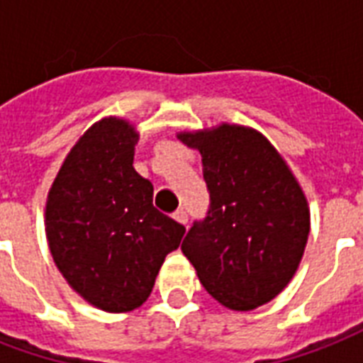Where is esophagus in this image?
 Masks as SVG:
<instances>
[{
  "label": "esophagus",
  "mask_w": 363,
  "mask_h": 363,
  "mask_svg": "<svg viewBox=\"0 0 363 363\" xmlns=\"http://www.w3.org/2000/svg\"><path fill=\"white\" fill-rule=\"evenodd\" d=\"M174 220L178 221V223H182V225H187V212H185L184 208H179V210L174 212Z\"/></svg>",
  "instance_id": "esophagus-1"
}]
</instances>
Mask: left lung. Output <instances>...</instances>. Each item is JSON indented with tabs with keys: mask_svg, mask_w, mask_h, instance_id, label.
Wrapping results in <instances>:
<instances>
[{
	"mask_svg": "<svg viewBox=\"0 0 363 363\" xmlns=\"http://www.w3.org/2000/svg\"><path fill=\"white\" fill-rule=\"evenodd\" d=\"M178 138L201 151L210 193L206 216L193 221L182 252L223 307L265 305L288 286L307 246L311 216L301 187L252 128L221 125Z\"/></svg>",
	"mask_w": 363,
	"mask_h": 363,
	"instance_id": "left-lung-1",
	"label": "left lung"
}]
</instances>
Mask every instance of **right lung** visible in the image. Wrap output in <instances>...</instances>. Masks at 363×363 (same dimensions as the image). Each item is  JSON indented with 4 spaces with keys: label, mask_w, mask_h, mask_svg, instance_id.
<instances>
[{
    "label": "right lung",
    "mask_w": 363,
    "mask_h": 363,
    "mask_svg": "<svg viewBox=\"0 0 363 363\" xmlns=\"http://www.w3.org/2000/svg\"><path fill=\"white\" fill-rule=\"evenodd\" d=\"M138 134L102 119L67 153L49 191L45 225L67 284L108 313L134 311L150 297L162 261L185 227L153 206V185L134 170Z\"/></svg>",
    "instance_id": "right-lung-1"
}]
</instances>
